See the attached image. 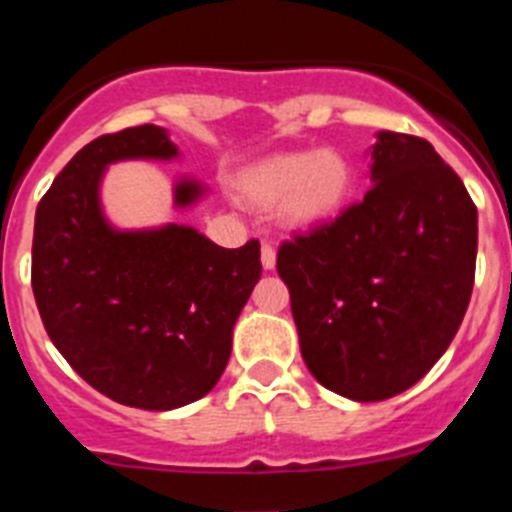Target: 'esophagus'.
<instances>
[{
    "instance_id": "esophagus-1",
    "label": "esophagus",
    "mask_w": 512,
    "mask_h": 512,
    "mask_svg": "<svg viewBox=\"0 0 512 512\" xmlns=\"http://www.w3.org/2000/svg\"><path fill=\"white\" fill-rule=\"evenodd\" d=\"M261 264H264L266 271H271L274 266H277V251H274L269 243H264V246H261Z\"/></svg>"
}]
</instances>
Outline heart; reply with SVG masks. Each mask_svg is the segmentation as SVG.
Segmentation results:
<instances>
[{"label": "heart", "instance_id": "b5f03b06", "mask_svg": "<svg viewBox=\"0 0 512 512\" xmlns=\"http://www.w3.org/2000/svg\"><path fill=\"white\" fill-rule=\"evenodd\" d=\"M354 192V166L336 148L269 156L238 179V197L256 210L279 207L292 230H318L333 223Z\"/></svg>", "mask_w": 512, "mask_h": 512}]
</instances>
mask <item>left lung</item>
Segmentation results:
<instances>
[{
  "label": "left lung",
  "instance_id": "8db88e82",
  "mask_svg": "<svg viewBox=\"0 0 512 512\" xmlns=\"http://www.w3.org/2000/svg\"><path fill=\"white\" fill-rule=\"evenodd\" d=\"M369 153L364 200L277 256L307 369L356 402L431 372L464 320L477 264V207L431 143L382 130Z\"/></svg>",
  "mask_w": 512,
  "mask_h": 512
}]
</instances>
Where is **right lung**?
<instances>
[{
	"label": "right lung",
	"instance_id": "add662e5",
	"mask_svg": "<svg viewBox=\"0 0 512 512\" xmlns=\"http://www.w3.org/2000/svg\"><path fill=\"white\" fill-rule=\"evenodd\" d=\"M174 158L158 125L102 135L63 166L35 212L33 292L53 346L94 390L140 410L182 408L215 387L261 279L259 241L223 248L192 225L120 230L107 220V166ZM205 194L179 176L174 207Z\"/></svg>",
	"mask_w": 512,
	"mask_h": 512
}]
</instances>
